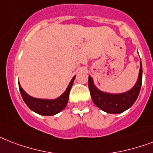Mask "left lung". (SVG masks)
<instances>
[{
    "label": "left lung",
    "instance_id": "left-lung-1",
    "mask_svg": "<svg viewBox=\"0 0 153 153\" xmlns=\"http://www.w3.org/2000/svg\"><path fill=\"white\" fill-rule=\"evenodd\" d=\"M142 84V64L140 66L137 82L130 91L121 94H110L101 91L95 87L91 76L88 79V87L92 101L98 108L111 114H119L131 108L136 102Z\"/></svg>",
    "mask_w": 153,
    "mask_h": 153
}]
</instances>
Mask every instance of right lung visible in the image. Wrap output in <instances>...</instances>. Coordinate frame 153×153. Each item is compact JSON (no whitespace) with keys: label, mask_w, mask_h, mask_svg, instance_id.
<instances>
[{"label":"right lung","mask_w":153,"mask_h":153,"mask_svg":"<svg viewBox=\"0 0 153 153\" xmlns=\"http://www.w3.org/2000/svg\"><path fill=\"white\" fill-rule=\"evenodd\" d=\"M74 79H75V76L73 77L71 81L70 82L68 87L64 91L63 94L55 100H42V99L32 97L22 89L20 83L19 90L24 102L33 111L42 115H53L59 113L66 108V104L68 102L70 91L71 89Z\"/></svg>","instance_id":"add662e5"}]
</instances>
